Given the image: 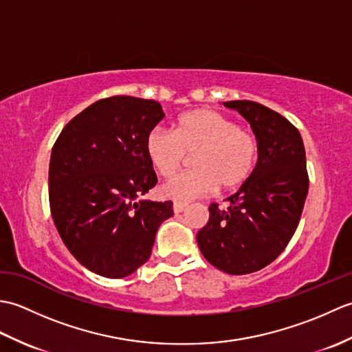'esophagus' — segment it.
<instances>
[{
	"label": "esophagus",
	"instance_id": "obj_1",
	"mask_svg": "<svg viewBox=\"0 0 352 352\" xmlns=\"http://www.w3.org/2000/svg\"><path fill=\"white\" fill-rule=\"evenodd\" d=\"M186 208V204L183 203H174V213H182Z\"/></svg>",
	"mask_w": 352,
	"mask_h": 352
}]
</instances>
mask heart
Instances as JSON below:
<instances>
[{"label": "heart", "instance_id": "obj_1", "mask_svg": "<svg viewBox=\"0 0 352 352\" xmlns=\"http://www.w3.org/2000/svg\"><path fill=\"white\" fill-rule=\"evenodd\" d=\"M190 153H195V169L164 183L160 188L163 198L188 203L210 195L219 186L223 190L241 188L257 168L260 144L250 129L212 109L186 111L172 131L153 129L146 134V159L160 177H170Z\"/></svg>", "mask_w": 352, "mask_h": 352}]
</instances>
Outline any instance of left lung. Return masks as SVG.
I'll use <instances>...</instances> for the list:
<instances>
[{"mask_svg": "<svg viewBox=\"0 0 352 352\" xmlns=\"http://www.w3.org/2000/svg\"><path fill=\"white\" fill-rule=\"evenodd\" d=\"M236 109L260 144L257 168L227 207L213 203L197 241L208 263L230 275L260 271L286 250L309 192L305 149L296 126L263 104L239 100Z\"/></svg>", "mask_w": 352, "mask_h": 352, "instance_id": "8db88e82", "label": "left lung"}]
</instances>
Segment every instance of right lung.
Listing matches in <instances>:
<instances>
[{
  "instance_id": "add662e5",
  "label": "right lung",
  "mask_w": 352,
  "mask_h": 352,
  "mask_svg": "<svg viewBox=\"0 0 352 352\" xmlns=\"http://www.w3.org/2000/svg\"><path fill=\"white\" fill-rule=\"evenodd\" d=\"M154 100L116 95L65 125L50 160V208L69 252L89 271L124 278L151 256L170 201H136L157 184L146 134L163 119Z\"/></svg>"
}]
</instances>
